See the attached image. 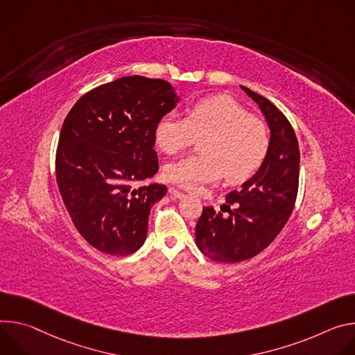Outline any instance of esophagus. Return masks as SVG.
I'll return each mask as SVG.
<instances>
[{
	"label": "esophagus",
	"mask_w": 355,
	"mask_h": 355,
	"mask_svg": "<svg viewBox=\"0 0 355 355\" xmlns=\"http://www.w3.org/2000/svg\"><path fill=\"white\" fill-rule=\"evenodd\" d=\"M169 194L172 196V198H175V199H183L184 198V193L180 191V190H176L175 187L169 189Z\"/></svg>",
	"instance_id": "obj_1"
}]
</instances>
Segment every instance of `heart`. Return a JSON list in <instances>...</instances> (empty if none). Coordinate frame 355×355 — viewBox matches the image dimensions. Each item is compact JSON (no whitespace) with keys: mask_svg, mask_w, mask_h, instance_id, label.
<instances>
[{"mask_svg":"<svg viewBox=\"0 0 355 355\" xmlns=\"http://www.w3.org/2000/svg\"><path fill=\"white\" fill-rule=\"evenodd\" d=\"M196 138L203 155L180 157L165 166L169 182L199 190L218 182L231 183L251 178L265 161L269 134L263 123L227 96L202 98L187 110V116L168 114L155 127V142L168 155L191 145Z\"/></svg>","mask_w":355,"mask_h":355,"instance_id":"1","label":"heart"}]
</instances>
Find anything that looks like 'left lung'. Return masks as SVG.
<instances>
[{
	"label": "left lung",
	"instance_id": "1",
	"mask_svg": "<svg viewBox=\"0 0 355 355\" xmlns=\"http://www.w3.org/2000/svg\"><path fill=\"white\" fill-rule=\"evenodd\" d=\"M241 89L259 107L269 127L265 161L240 190L225 196L228 216L203 207L196 224V245L213 261L240 262L265 250L292 214L299 186L300 152L288 118L268 98Z\"/></svg>",
	"mask_w": 355,
	"mask_h": 355
}]
</instances>
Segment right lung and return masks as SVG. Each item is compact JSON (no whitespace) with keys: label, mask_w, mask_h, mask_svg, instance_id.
I'll return each mask as SVG.
<instances>
[{"label":"right lung","mask_w":355,"mask_h":355,"mask_svg":"<svg viewBox=\"0 0 355 355\" xmlns=\"http://www.w3.org/2000/svg\"><path fill=\"white\" fill-rule=\"evenodd\" d=\"M179 97L162 78L127 76L77 100L62 127L56 180L82 237L110 255L138 251L152 206L166 186L142 182L159 169L155 127Z\"/></svg>","instance_id":"obj_1"}]
</instances>
